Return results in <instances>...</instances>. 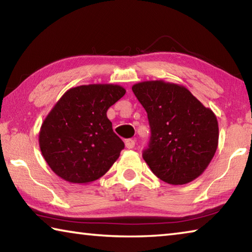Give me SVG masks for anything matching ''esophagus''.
Wrapping results in <instances>:
<instances>
[{
  "mask_svg": "<svg viewBox=\"0 0 252 252\" xmlns=\"http://www.w3.org/2000/svg\"><path fill=\"white\" fill-rule=\"evenodd\" d=\"M125 143H126V149H133L134 146H135V141H134V140H132V139L126 140Z\"/></svg>",
  "mask_w": 252,
  "mask_h": 252,
  "instance_id": "obj_1",
  "label": "esophagus"
}]
</instances>
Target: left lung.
<instances>
[{"mask_svg":"<svg viewBox=\"0 0 252 252\" xmlns=\"http://www.w3.org/2000/svg\"><path fill=\"white\" fill-rule=\"evenodd\" d=\"M132 91L148 113L151 138L143 159L169 185H186L201 176L218 148L216 114L183 85L144 81Z\"/></svg>","mask_w":252,"mask_h":252,"instance_id":"1","label":"left lung"}]
</instances>
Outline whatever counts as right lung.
Returning <instances> with one entry per match:
<instances>
[{
  "instance_id": "obj_1",
  "label": "right lung",
  "mask_w": 252,
  "mask_h": 252,
  "mask_svg": "<svg viewBox=\"0 0 252 252\" xmlns=\"http://www.w3.org/2000/svg\"><path fill=\"white\" fill-rule=\"evenodd\" d=\"M125 94L118 84L80 85L55 103L41 126L39 144L57 176L89 183L108 172L125 143L113 132L106 111Z\"/></svg>"
}]
</instances>
